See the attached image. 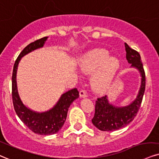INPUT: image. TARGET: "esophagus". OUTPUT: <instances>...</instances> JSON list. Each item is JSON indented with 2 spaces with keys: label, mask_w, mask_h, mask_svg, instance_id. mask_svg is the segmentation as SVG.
Masks as SVG:
<instances>
[{
  "label": "esophagus",
  "mask_w": 159,
  "mask_h": 159,
  "mask_svg": "<svg viewBox=\"0 0 159 159\" xmlns=\"http://www.w3.org/2000/svg\"><path fill=\"white\" fill-rule=\"evenodd\" d=\"M87 96H88V94L85 90H81V91H80V97H87Z\"/></svg>",
  "instance_id": "34e87169"
}]
</instances>
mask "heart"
Segmentation results:
<instances>
[{
	"label": "heart",
	"instance_id": "1",
	"mask_svg": "<svg viewBox=\"0 0 159 159\" xmlns=\"http://www.w3.org/2000/svg\"><path fill=\"white\" fill-rule=\"evenodd\" d=\"M80 69L85 74H91V83L97 89L106 88L111 83L119 68L120 62L114 57H109L107 51L95 49L83 57L79 64Z\"/></svg>",
	"mask_w": 159,
	"mask_h": 159
}]
</instances>
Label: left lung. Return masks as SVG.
I'll return each instance as SVG.
<instances>
[{
	"label": "left lung",
	"mask_w": 159,
	"mask_h": 159,
	"mask_svg": "<svg viewBox=\"0 0 159 159\" xmlns=\"http://www.w3.org/2000/svg\"><path fill=\"white\" fill-rule=\"evenodd\" d=\"M126 59L131 67L136 68L141 75V85L138 95L130 105L124 107L114 106L109 102L107 96L98 98L96 101L95 113L92 123L99 130L113 131L124 127L134 120L142 104L145 90V73L141 62L139 53L125 43Z\"/></svg>",
	"instance_id": "1"
}]
</instances>
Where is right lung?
<instances>
[{
    "instance_id": "obj_1",
    "label": "right lung",
    "mask_w": 159,
    "mask_h": 159,
    "mask_svg": "<svg viewBox=\"0 0 159 159\" xmlns=\"http://www.w3.org/2000/svg\"><path fill=\"white\" fill-rule=\"evenodd\" d=\"M48 39V37L39 39L31 43L23 49L15 62L12 72V101L15 112L20 120L31 130L39 135L47 136L57 133L63 126L68 108L71 103L79 97V91L73 89L62 94L57 102L52 108L45 112H37L27 107L20 97L17 86V70L21 58L33 51L42 48Z\"/></svg>"
}]
</instances>
